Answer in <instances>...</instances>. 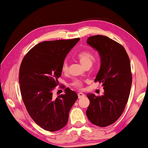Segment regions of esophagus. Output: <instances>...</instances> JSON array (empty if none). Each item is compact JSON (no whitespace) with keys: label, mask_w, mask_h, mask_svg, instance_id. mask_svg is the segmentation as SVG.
<instances>
[{"label":"esophagus","mask_w":148,"mask_h":148,"mask_svg":"<svg viewBox=\"0 0 148 148\" xmlns=\"http://www.w3.org/2000/svg\"><path fill=\"white\" fill-rule=\"evenodd\" d=\"M78 98H84V97L85 96V94H84V93H82V92H79L78 93Z\"/></svg>","instance_id":"1"}]
</instances>
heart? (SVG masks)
<instances>
[{
	"label": "heart",
	"mask_w": 148,
	"mask_h": 148,
	"mask_svg": "<svg viewBox=\"0 0 148 148\" xmlns=\"http://www.w3.org/2000/svg\"><path fill=\"white\" fill-rule=\"evenodd\" d=\"M77 57L81 63L83 65L89 62L92 63V62L94 60V56L91 52L88 51H82L78 54ZM68 71V63L66 61H64L62 64V71L63 73L67 72ZM73 86L76 87L77 88H80L82 87V82L79 80H75L73 83Z\"/></svg>",
	"instance_id": "heart-1"
}]
</instances>
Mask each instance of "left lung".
I'll list each match as a JSON object with an SVG mask.
<instances>
[{
    "instance_id": "left-lung-1",
    "label": "left lung",
    "mask_w": 148,
    "mask_h": 148,
    "mask_svg": "<svg viewBox=\"0 0 148 148\" xmlns=\"http://www.w3.org/2000/svg\"><path fill=\"white\" fill-rule=\"evenodd\" d=\"M87 44L100 55L95 82L102 83L104 92L100 96L87 94L90 102L86 115L94 125L107 127L121 116L128 101L132 84L130 60L124 47L106 36H91Z\"/></svg>"
}]
</instances>
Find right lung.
<instances>
[{
	"label": "right lung",
	"instance_id": "1",
	"mask_svg": "<svg viewBox=\"0 0 148 148\" xmlns=\"http://www.w3.org/2000/svg\"><path fill=\"white\" fill-rule=\"evenodd\" d=\"M79 40L40 42L22 60L19 77L22 99L30 116L44 130L56 131L63 128L78 98L76 92L66 88L63 95L54 99L52 90L58 84L66 54Z\"/></svg>",
	"mask_w": 148,
	"mask_h": 148
}]
</instances>
